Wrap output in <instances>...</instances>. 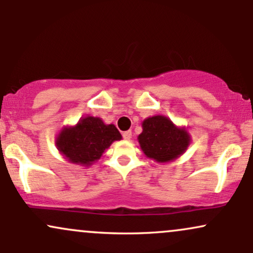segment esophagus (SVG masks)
I'll return each instance as SVG.
<instances>
[{
	"mask_svg": "<svg viewBox=\"0 0 253 253\" xmlns=\"http://www.w3.org/2000/svg\"><path fill=\"white\" fill-rule=\"evenodd\" d=\"M123 136L125 140H130V138H132V132H130V130H126V132L123 133Z\"/></svg>",
	"mask_w": 253,
	"mask_h": 253,
	"instance_id": "34e87169",
	"label": "esophagus"
}]
</instances>
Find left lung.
Wrapping results in <instances>:
<instances>
[{
    "label": "left lung",
    "mask_w": 253,
    "mask_h": 253,
    "mask_svg": "<svg viewBox=\"0 0 253 253\" xmlns=\"http://www.w3.org/2000/svg\"><path fill=\"white\" fill-rule=\"evenodd\" d=\"M184 127H177L169 118L156 115L143 121V132L138 136L141 150L147 158L168 163L182 156L190 144Z\"/></svg>",
    "instance_id": "left-lung-1"
}]
</instances>
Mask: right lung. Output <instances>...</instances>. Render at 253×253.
<instances>
[{
  "label": "right lung",
  "mask_w": 253,
  "mask_h": 253,
  "mask_svg": "<svg viewBox=\"0 0 253 253\" xmlns=\"http://www.w3.org/2000/svg\"><path fill=\"white\" fill-rule=\"evenodd\" d=\"M123 138L113 124L100 118L85 117L76 126L64 127L56 139L59 152L70 163L89 167L101 158L113 141Z\"/></svg>",
  "instance_id": "1"
}]
</instances>
